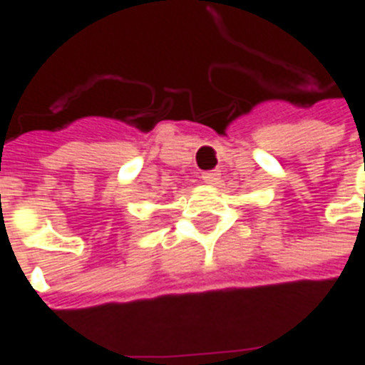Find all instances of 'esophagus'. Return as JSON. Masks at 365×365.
Wrapping results in <instances>:
<instances>
[{"label":"esophagus","instance_id":"obj_1","mask_svg":"<svg viewBox=\"0 0 365 365\" xmlns=\"http://www.w3.org/2000/svg\"><path fill=\"white\" fill-rule=\"evenodd\" d=\"M201 180L205 183H217L221 180V174H219V170H211V172H203L201 174Z\"/></svg>","mask_w":365,"mask_h":365}]
</instances>
